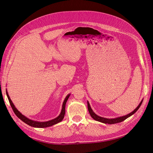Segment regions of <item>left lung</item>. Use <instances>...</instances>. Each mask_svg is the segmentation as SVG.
<instances>
[{"label": "left lung", "instance_id": "left-lung-1", "mask_svg": "<svg viewBox=\"0 0 153 153\" xmlns=\"http://www.w3.org/2000/svg\"><path fill=\"white\" fill-rule=\"evenodd\" d=\"M143 102V100L141 101V102H140V104H139V105L137 106V107L136 108V109H135L133 111H132V112H131V113L127 114L126 116H122V117H117V118H115V119H107V118H104V117H100L99 116L97 115H96L94 112L92 111V109H91V106L89 105V103L88 102V111L89 112V114L91 115V116L94 119V120L96 121H99L101 123H105V124H116V123H121L123 121H124L125 119H127L128 117H130L131 116H132L133 114H134L135 112L138 110V109L140 108V106L141 105Z\"/></svg>", "mask_w": 153, "mask_h": 153}]
</instances>
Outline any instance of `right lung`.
I'll return each mask as SVG.
<instances>
[{
	"mask_svg": "<svg viewBox=\"0 0 153 153\" xmlns=\"http://www.w3.org/2000/svg\"><path fill=\"white\" fill-rule=\"evenodd\" d=\"M6 94H7V97H8V99H9V101L10 102V104L11 105V107L13 109V111H14V113L16 114V115L21 119V120H22L23 122H24L25 123H26L27 124L30 126H32V127H34V128H47V127H49V126H52L53 125H54L59 122H61L62 121V119H64V115H65V104H66V102H67L68 98L70 96V94L68 95L67 96H66L65 99H64V101L63 102V104H62V111H61V112L60 115H59L57 117L52 119V120H51V121H47V122H37V121H32V120H30V119L27 118L26 117H25L24 116H23L21 112H20L14 106V104L12 103V101L10 100V97L8 94L7 92H6Z\"/></svg>",
	"mask_w": 153,
	"mask_h": 153,
	"instance_id": "add662e5",
	"label": "right lung"
}]
</instances>
